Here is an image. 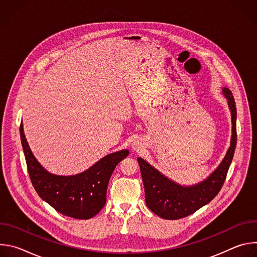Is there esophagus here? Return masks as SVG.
<instances>
[{
	"label": "esophagus",
	"instance_id": "1",
	"mask_svg": "<svg viewBox=\"0 0 257 257\" xmlns=\"http://www.w3.org/2000/svg\"><path fill=\"white\" fill-rule=\"evenodd\" d=\"M139 149H140V148H139V144H138V143H134V144H133V150H134V151L138 152Z\"/></svg>",
	"mask_w": 257,
	"mask_h": 257
}]
</instances>
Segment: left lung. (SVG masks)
Instances as JSON below:
<instances>
[{
    "mask_svg": "<svg viewBox=\"0 0 257 257\" xmlns=\"http://www.w3.org/2000/svg\"><path fill=\"white\" fill-rule=\"evenodd\" d=\"M223 92L228 99L232 115L231 146L221 165L206 180L194 186L183 187L169 180L144 160L137 159L144 185L145 203L154 213L165 219H179L194 213L211 201L224 185L236 149L237 111L231 90L224 88Z\"/></svg>",
    "mask_w": 257,
    "mask_h": 257,
    "instance_id": "8db88e82",
    "label": "left lung"
}]
</instances>
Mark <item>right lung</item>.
I'll list each match as a JSON object with an SVG mask.
<instances>
[{"label": "right lung", "mask_w": 257, "mask_h": 257, "mask_svg": "<svg viewBox=\"0 0 257 257\" xmlns=\"http://www.w3.org/2000/svg\"><path fill=\"white\" fill-rule=\"evenodd\" d=\"M20 137L32 185L40 197L60 213L77 219L94 216L105 204L109 178L127 150L107 155L87 171L75 176H57L46 171L32 155L26 141L23 125Z\"/></svg>", "instance_id": "obj_1"}]
</instances>
